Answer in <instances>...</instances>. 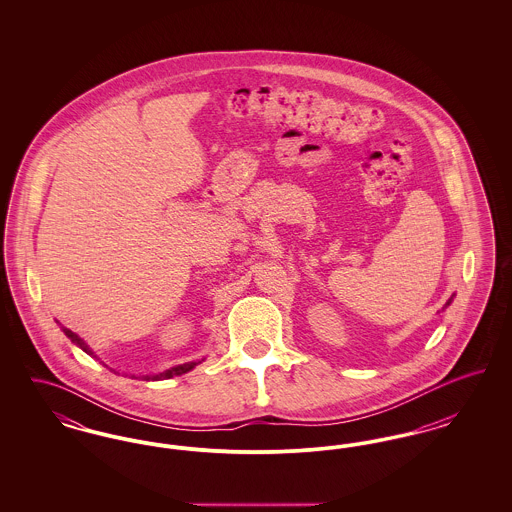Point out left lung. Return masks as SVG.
I'll return each instance as SVG.
<instances>
[{
  "label": "left lung",
  "instance_id": "obj_1",
  "mask_svg": "<svg viewBox=\"0 0 512 512\" xmlns=\"http://www.w3.org/2000/svg\"><path fill=\"white\" fill-rule=\"evenodd\" d=\"M451 301H453V297H451V299H449V301H447V303H445V307H447V305H449V303H451ZM445 307H443V309H445Z\"/></svg>",
  "mask_w": 512,
  "mask_h": 512
}]
</instances>
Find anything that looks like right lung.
I'll return each mask as SVG.
<instances>
[{"instance_id": "add662e5", "label": "right lung", "mask_w": 512, "mask_h": 512, "mask_svg": "<svg viewBox=\"0 0 512 512\" xmlns=\"http://www.w3.org/2000/svg\"><path fill=\"white\" fill-rule=\"evenodd\" d=\"M63 332H65V336L67 338H71L73 343H76L82 351H86L88 355H94V351L84 343V340H80L74 332H71L69 328H63ZM197 363H184V365L172 366L169 370H165V372H159V374H147V376H142L144 380H167V378H172V376H180V374H186V372H190Z\"/></svg>"}]
</instances>
